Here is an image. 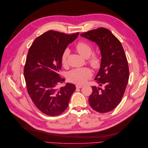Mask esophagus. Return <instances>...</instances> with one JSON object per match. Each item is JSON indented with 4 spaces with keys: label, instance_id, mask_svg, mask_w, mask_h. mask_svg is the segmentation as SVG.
Here are the masks:
<instances>
[{
    "label": "esophagus",
    "instance_id": "1",
    "mask_svg": "<svg viewBox=\"0 0 148 148\" xmlns=\"http://www.w3.org/2000/svg\"><path fill=\"white\" fill-rule=\"evenodd\" d=\"M83 86V85H81V84H77V85H76V87H77V88H81Z\"/></svg>",
    "mask_w": 148,
    "mask_h": 148
}]
</instances>
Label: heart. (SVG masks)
Returning <instances> with one entry per match:
<instances>
[{"instance_id":"heart-1","label":"heart","mask_w":148,"mask_h":148,"mask_svg":"<svg viewBox=\"0 0 148 148\" xmlns=\"http://www.w3.org/2000/svg\"><path fill=\"white\" fill-rule=\"evenodd\" d=\"M77 52L80 55L84 58H88L91 56L92 52V48L89 43L84 41L79 42L75 46ZM70 53L68 49H66L64 51L61 56V62L64 66L66 65L67 57ZM101 59L99 54L97 53H92L90 59L89 60V64L93 69H99L101 65ZM91 71L90 69L84 67V68L75 69L70 71L67 78L69 81L74 83L82 84L86 82L88 79L91 77Z\"/></svg>"}]
</instances>
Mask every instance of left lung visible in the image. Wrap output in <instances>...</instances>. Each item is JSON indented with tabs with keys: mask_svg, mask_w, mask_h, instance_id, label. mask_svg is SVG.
I'll return each mask as SVG.
<instances>
[{
	"mask_svg": "<svg viewBox=\"0 0 148 148\" xmlns=\"http://www.w3.org/2000/svg\"><path fill=\"white\" fill-rule=\"evenodd\" d=\"M80 35L96 42L101 53V66L95 79L102 87L92 86L89 105L98 112H108L122 101L128 84L127 57L122 44L109 29L99 28Z\"/></svg>",
	"mask_w": 148,
	"mask_h": 148,
	"instance_id": "1",
	"label": "left lung"
}]
</instances>
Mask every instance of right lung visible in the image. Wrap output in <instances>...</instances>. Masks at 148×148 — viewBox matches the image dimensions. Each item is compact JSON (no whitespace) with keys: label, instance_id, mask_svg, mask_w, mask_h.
<instances>
[{"label":"right lung","instance_id":"add662e5","mask_svg":"<svg viewBox=\"0 0 148 148\" xmlns=\"http://www.w3.org/2000/svg\"><path fill=\"white\" fill-rule=\"evenodd\" d=\"M78 34L48 31L36 39L29 49L24 68L26 88L36 107L44 114H61L75 91L71 83L60 89L57 86L65 81L59 74L62 53Z\"/></svg>","mask_w":148,"mask_h":148}]
</instances>
